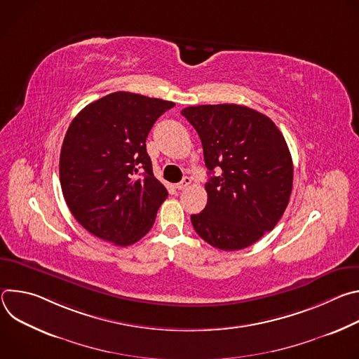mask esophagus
<instances>
[{
    "label": "esophagus",
    "mask_w": 359,
    "mask_h": 359,
    "mask_svg": "<svg viewBox=\"0 0 359 359\" xmlns=\"http://www.w3.org/2000/svg\"><path fill=\"white\" fill-rule=\"evenodd\" d=\"M190 183H191V179L189 176H186V177H183V180L180 183L176 184V189L177 190H184V189H187L190 186Z\"/></svg>",
    "instance_id": "1"
}]
</instances>
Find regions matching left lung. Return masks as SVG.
Wrapping results in <instances>:
<instances>
[{
    "label": "left lung",
    "mask_w": 359,
    "mask_h": 359,
    "mask_svg": "<svg viewBox=\"0 0 359 359\" xmlns=\"http://www.w3.org/2000/svg\"><path fill=\"white\" fill-rule=\"evenodd\" d=\"M182 115L198 133L208 204L191 215L196 233L210 245L245 248L271 231L292 190V159L280 129L266 115L243 105L189 107ZM222 172L213 177L214 169Z\"/></svg>",
    "instance_id": "1"
}]
</instances>
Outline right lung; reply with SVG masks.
I'll list each match as a JSON object with an SVG mask.
<instances>
[{
  "mask_svg": "<svg viewBox=\"0 0 359 359\" xmlns=\"http://www.w3.org/2000/svg\"><path fill=\"white\" fill-rule=\"evenodd\" d=\"M173 107L121 90L92 102L71 122L60 180L72 216L93 236L125 247L155 223L168 190L153 176L146 137Z\"/></svg>",
  "mask_w": 359,
  "mask_h": 359,
  "instance_id": "1",
  "label": "right lung"
}]
</instances>
